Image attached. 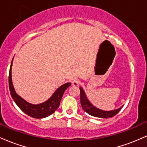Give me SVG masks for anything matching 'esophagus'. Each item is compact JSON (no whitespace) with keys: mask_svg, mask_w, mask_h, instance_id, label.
I'll use <instances>...</instances> for the list:
<instances>
[{"mask_svg":"<svg viewBox=\"0 0 147 147\" xmlns=\"http://www.w3.org/2000/svg\"><path fill=\"white\" fill-rule=\"evenodd\" d=\"M71 83H72V85L74 86H79V83H80V82H79V79H72V80Z\"/></svg>","mask_w":147,"mask_h":147,"instance_id":"34e87169","label":"esophagus"}]
</instances>
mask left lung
<instances>
[{
  "label": "left lung",
  "instance_id": "obj_1",
  "mask_svg": "<svg viewBox=\"0 0 147 147\" xmlns=\"http://www.w3.org/2000/svg\"><path fill=\"white\" fill-rule=\"evenodd\" d=\"M80 90V102L81 105H82V109L84 111L88 113L90 115L94 116L96 117H100V118H109L112 117L113 116L117 115L119 111L122 109V108L124 106H122L120 108L115 110L112 111H103L98 108L95 107V106L92 105L91 104L88 99L87 98V96L86 95L85 91L82 87L79 88Z\"/></svg>",
  "mask_w": 147,
  "mask_h": 147
}]
</instances>
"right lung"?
Returning a JSON list of instances; mask_svg holds the SVG:
<instances>
[{"mask_svg": "<svg viewBox=\"0 0 147 147\" xmlns=\"http://www.w3.org/2000/svg\"><path fill=\"white\" fill-rule=\"evenodd\" d=\"M14 59V58H13ZM13 59L11 61V66L9 69V88L11 96L16 105L21 109V110L25 114L30 117L37 119H41L48 117L55 112L60 105L62 97L68 88L71 85L70 83H65L61 86L55 90L51 97L45 102L38 104H32L25 101L21 96H19L15 91L13 86L12 78H11V66H12Z\"/></svg>", "mask_w": 147, "mask_h": 147, "instance_id": "add662e5", "label": "right lung"}]
</instances>
